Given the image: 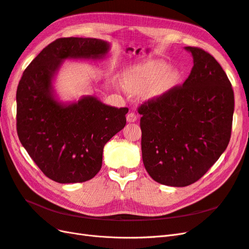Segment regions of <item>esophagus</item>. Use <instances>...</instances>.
<instances>
[{"mask_svg": "<svg viewBox=\"0 0 249 249\" xmlns=\"http://www.w3.org/2000/svg\"><path fill=\"white\" fill-rule=\"evenodd\" d=\"M126 120L129 123H135L137 120V115H136V113H134V112H130V113H127V115H126Z\"/></svg>", "mask_w": 249, "mask_h": 249, "instance_id": "esophagus-1", "label": "esophagus"}]
</instances>
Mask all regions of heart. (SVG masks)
Wrapping results in <instances>:
<instances>
[{
  "mask_svg": "<svg viewBox=\"0 0 249 249\" xmlns=\"http://www.w3.org/2000/svg\"><path fill=\"white\" fill-rule=\"evenodd\" d=\"M179 80V72L159 60H153L127 70L124 74V84L133 94L145 92L157 96L166 92Z\"/></svg>",
  "mask_w": 249,
  "mask_h": 249,
  "instance_id": "obj_1",
  "label": "heart"
}]
</instances>
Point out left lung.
<instances>
[{
	"label": "left lung",
	"instance_id": "obj_1",
	"mask_svg": "<svg viewBox=\"0 0 249 249\" xmlns=\"http://www.w3.org/2000/svg\"><path fill=\"white\" fill-rule=\"evenodd\" d=\"M193 67L183 85L138 108L142 160L156 182L189 186L213 166L228 147L235 100L231 82L216 59L186 47Z\"/></svg>",
	"mask_w": 249,
	"mask_h": 249
}]
</instances>
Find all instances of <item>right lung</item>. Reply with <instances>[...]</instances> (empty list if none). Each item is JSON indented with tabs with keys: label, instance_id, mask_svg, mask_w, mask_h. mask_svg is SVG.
Returning <instances> with one entry per match:
<instances>
[{
	"label": "right lung",
	"instance_id": "obj_1",
	"mask_svg": "<svg viewBox=\"0 0 249 249\" xmlns=\"http://www.w3.org/2000/svg\"><path fill=\"white\" fill-rule=\"evenodd\" d=\"M109 43L96 38H59L28 65L17 90V130L34 163L57 183H82L101 170L103 149L123 130L127 108L103 104L94 96L62 105L52 80L63 60L102 58Z\"/></svg>",
	"mask_w": 249,
	"mask_h": 249
}]
</instances>
